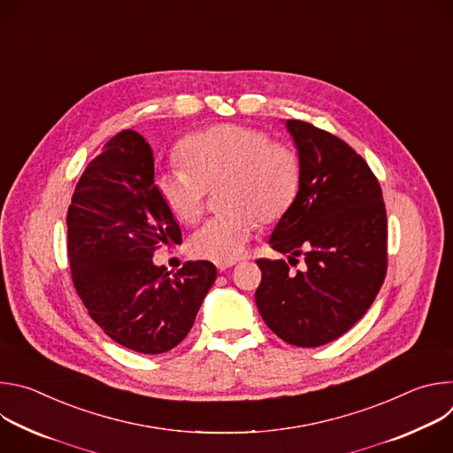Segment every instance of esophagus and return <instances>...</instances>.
I'll use <instances>...</instances> for the list:
<instances>
[{"instance_id":"obj_1","label":"esophagus","mask_w":453,"mask_h":453,"mask_svg":"<svg viewBox=\"0 0 453 453\" xmlns=\"http://www.w3.org/2000/svg\"><path fill=\"white\" fill-rule=\"evenodd\" d=\"M233 265H236V262H220V264H217V269H219L220 273H224V271H227L229 267H233Z\"/></svg>"}]
</instances>
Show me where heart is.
Here are the masks:
<instances>
[{"mask_svg": "<svg viewBox=\"0 0 453 453\" xmlns=\"http://www.w3.org/2000/svg\"><path fill=\"white\" fill-rule=\"evenodd\" d=\"M179 159L182 166L156 179L157 193L179 222L196 224L208 191L220 184L219 206L226 211L189 238L193 256L217 264L238 260L257 222L280 220L301 186L296 149L247 125L222 123L188 136L179 145Z\"/></svg>", "mask_w": 453, "mask_h": 453, "instance_id": "obj_1", "label": "heart"}]
</instances>
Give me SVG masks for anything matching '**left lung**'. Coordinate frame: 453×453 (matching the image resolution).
Returning <instances> with one entry per match:
<instances>
[{"label":"left lung","instance_id":"obj_1","mask_svg":"<svg viewBox=\"0 0 453 453\" xmlns=\"http://www.w3.org/2000/svg\"><path fill=\"white\" fill-rule=\"evenodd\" d=\"M299 150L301 186L278 222L271 247L303 255L256 260L254 299L265 325L285 342L317 348L344 335L367 311L387 273V213L381 188L357 150L328 131L288 119Z\"/></svg>","mask_w":453,"mask_h":453}]
</instances>
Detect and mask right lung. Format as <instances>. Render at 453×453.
I'll use <instances>...</instances> for the list:
<instances>
[{
	"instance_id": "right-lung-1",
	"label": "right lung",
	"mask_w": 453,
	"mask_h": 453,
	"mask_svg": "<svg viewBox=\"0 0 453 453\" xmlns=\"http://www.w3.org/2000/svg\"><path fill=\"white\" fill-rule=\"evenodd\" d=\"M73 287L114 342L159 355L175 348L217 280L211 262H186L175 276L152 264L180 229L154 184V152L136 131L118 133L86 166L68 208Z\"/></svg>"
}]
</instances>
